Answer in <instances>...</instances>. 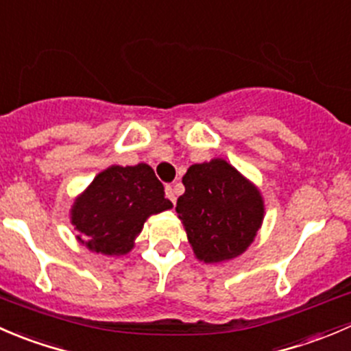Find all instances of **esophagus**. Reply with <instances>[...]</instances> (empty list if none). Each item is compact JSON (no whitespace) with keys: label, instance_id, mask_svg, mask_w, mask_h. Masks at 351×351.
Segmentation results:
<instances>
[{"label":"esophagus","instance_id":"esophagus-1","mask_svg":"<svg viewBox=\"0 0 351 351\" xmlns=\"http://www.w3.org/2000/svg\"><path fill=\"white\" fill-rule=\"evenodd\" d=\"M165 194H167V197L169 199L172 201V203H176V199H177V193H176V189L172 186H167L165 187Z\"/></svg>","mask_w":351,"mask_h":351}]
</instances>
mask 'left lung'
<instances>
[{
	"mask_svg": "<svg viewBox=\"0 0 351 351\" xmlns=\"http://www.w3.org/2000/svg\"><path fill=\"white\" fill-rule=\"evenodd\" d=\"M182 184L186 191L177 199L176 211L194 256L204 263L241 256L265 218L258 187L221 158L191 165Z\"/></svg>",
	"mask_w": 351,
	"mask_h": 351,
	"instance_id": "obj_1",
	"label": "left lung"
}]
</instances>
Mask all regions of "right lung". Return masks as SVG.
I'll return each instance as SVG.
<instances>
[{
    "label": "right lung",
    "mask_w": 351,
    "mask_h": 351,
    "mask_svg": "<svg viewBox=\"0 0 351 351\" xmlns=\"http://www.w3.org/2000/svg\"><path fill=\"white\" fill-rule=\"evenodd\" d=\"M171 208L150 165H110L76 197L71 223L78 242L92 252L123 256L133 249L147 218Z\"/></svg>",
    "instance_id": "1"
}]
</instances>
